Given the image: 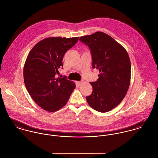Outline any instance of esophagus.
I'll list each match as a JSON object with an SVG mask.
<instances>
[{"mask_svg":"<svg viewBox=\"0 0 158 158\" xmlns=\"http://www.w3.org/2000/svg\"><path fill=\"white\" fill-rule=\"evenodd\" d=\"M82 84V81H77V82H76V84H77V85H78V86H80Z\"/></svg>","mask_w":158,"mask_h":158,"instance_id":"1","label":"esophagus"}]
</instances>
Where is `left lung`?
I'll list each match as a JSON object with an SVG mask.
<instances>
[{
  "label": "left lung",
  "instance_id": "obj_1",
  "mask_svg": "<svg viewBox=\"0 0 158 158\" xmlns=\"http://www.w3.org/2000/svg\"><path fill=\"white\" fill-rule=\"evenodd\" d=\"M79 40L88 46L92 56V67L99 71V78L90 82L88 105L105 113L119 105L125 96L130 84L131 63L126 50L114 39L103 32L84 35Z\"/></svg>",
  "mask_w": 158,
  "mask_h": 158
}]
</instances>
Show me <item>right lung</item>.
I'll list each match as a JSON object with an SVG mask.
<instances>
[{
  "instance_id": "add662e5",
  "label": "right lung",
  "mask_w": 158,
  "mask_h": 158,
  "mask_svg": "<svg viewBox=\"0 0 158 158\" xmlns=\"http://www.w3.org/2000/svg\"><path fill=\"white\" fill-rule=\"evenodd\" d=\"M79 37L45 38L33 47L23 67L26 88L35 103L49 112L59 110L67 103L75 84L64 77H57L63 67L65 53L78 41Z\"/></svg>"
}]
</instances>
